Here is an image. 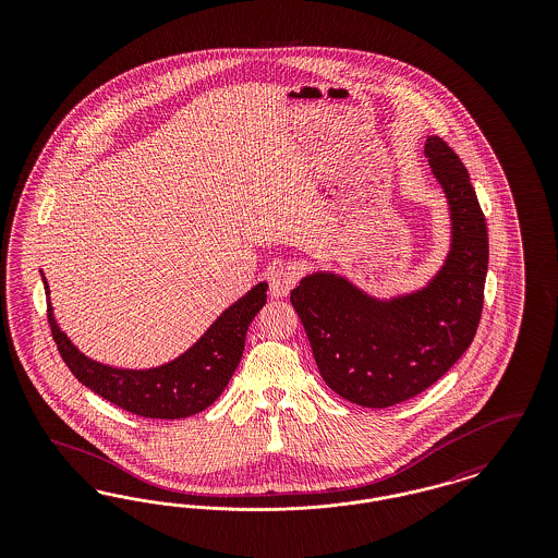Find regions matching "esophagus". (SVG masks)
<instances>
[{"mask_svg": "<svg viewBox=\"0 0 558 558\" xmlns=\"http://www.w3.org/2000/svg\"><path fill=\"white\" fill-rule=\"evenodd\" d=\"M267 282H269L271 296L280 299V296H287L292 291V287L296 282V276H294V271H291L289 267H276L274 271H269Z\"/></svg>", "mask_w": 558, "mask_h": 558, "instance_id": "obj_1", "label": "esophagus"}]
</instances>
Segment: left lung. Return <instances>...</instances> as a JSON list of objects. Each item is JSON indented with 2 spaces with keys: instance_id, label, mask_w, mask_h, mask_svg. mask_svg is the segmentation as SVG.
<instances>
[{
  "instance_id": "1",
  "label": "left lung",
  "mask_w": 558,
  "mask_h": 558,
  "mask_svg": "<svg viewBox=\"0 0 558 558\" xmlns=\"http://www.w3.org/2000/svg\"><path fill=\"white\" fill-rule=\"evenodd\" d=\"M425 157L451 217L448 259L425 289L378 301L319 271L291 291L324 383L364 408L423 393L473 343L481 319L489 259L485 215L466 167L441 137H426Z\"/></svg>"
}]
</instances>
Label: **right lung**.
Returning <instances> with one entry per match:
<instances>
[{"label":"right lung","instance_id":"obj_1","mask_svg":"<svg viewBox=\"0 0 558 558\" xmlns=\"http://www.w3.org/2000/svg\"><path fill=\"white\" fill-rule=\"evenodd\" d=\"M48 296V324L58 351L87 389L144 418L178 421L209 408L228 387L244 351L248 324L266 305L267 284L259 282L230 305L211 328L178 360L150 371H121L85 357L58 328Z\"/></svg>","mask_w":558,"mask_h":558}]
</instances>
